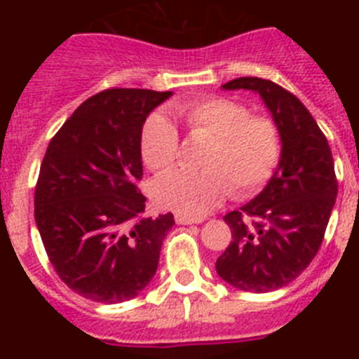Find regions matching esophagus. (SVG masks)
<instances>
[{"instance_id": "obj_1", "label": "esophagus", "mask_w": 359, "mask_h": 359, "mask_svg": "<svg viewBox=\"0 0 359 359\" xmlns=\"http://www.w3.org/2000/svg\"><path fill=\"white\" fill-rule=\"evenodd\" d=\"M176 223L177 224H199L203 223V217H190V215L185 214H176Z\"/></svg>"}]
</instances>
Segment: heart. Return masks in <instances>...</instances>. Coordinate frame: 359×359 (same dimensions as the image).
<instances>
[{"label": "heart", "instance_id": "obj_1", "mask_svg": "<svg viewBox=\"0 0 359 359\" xmlns=\"http://www.w3.org/2000/svg\"><path fill=\"white\" fill-rule=\"evenodd\" d=\"M170 113L190 135L208 136L201 169H176L152 185V198L161 208L177 214H207L228 196H252L271 180L282 154L280 131L268 116L250 115L243 104L208 97L170 106ZM140 151L149 169L163 172L180 156V133L161 113H152L142 126Z\"/></svg>", "mask_w": 359, "mask_h": 359}]
</instances>
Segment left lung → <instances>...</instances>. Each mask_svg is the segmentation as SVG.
I'll use <instances>...</instances> for the list:
<instances>
[{
	"mask_svg": "<svg viewBox=\"0 0 359 359\" xmlns=\"http://www.w3.org/2000/svg\"><path fill=\"white\" fill-rule=\"evenodd\" d=\"M223 90L255 91L280 131L277 170L261 194L224 215L233 241L215 262L219 277L237 290L268 293L287 286L318 253L338 194L334 161L313 115L282 86L239 77Z\"/></svg>",
	"mask_w": 359,
	"mask_h": 359,
	"instance_id": "obj_1",
	"label": "left lung"
}]
</instances>
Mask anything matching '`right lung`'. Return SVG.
<instances>
[{
	"mask_svg": "<svg viewBox=\"0 0 359 359\" xmlns=\"http://www.w3.org/2000/svg\"><path fill=\"white\" fill-rule=\"evenodd\" d=\"M170 95H93L62 123L41 163L34 212L44 250L66 286L93 302L131 300L156 273L174 215H142L140 133Z\"/></svg>",
	"mask_w": 359,
	"mask_h": 359,
	"instance_id": "obj_1",
	"label": "right lung"
}]
</instances>
